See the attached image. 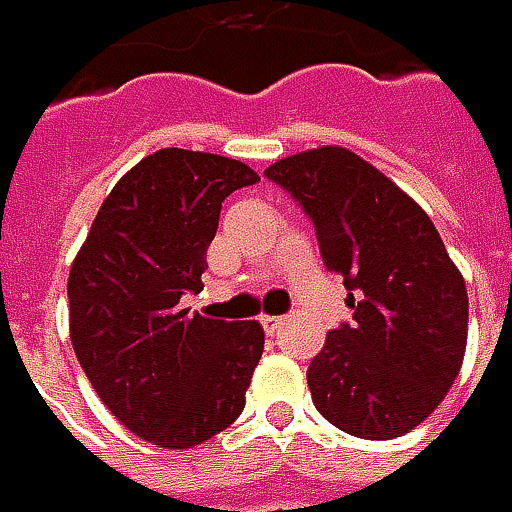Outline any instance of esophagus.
Returning a JSON list of instances; mask_svg holds the SVG:
<instances>
[{
    "label": "esophagus",
    "instance_id": "obj_1",
    "mask_svg": "<svg viewBox=\"0 0 512 512\" xmlns=\"http://www.w3.org/2000/svg\"><path fill=\"white\" fill-rule=\"evenodd\" d=\"M259 322H262V327H265L267 336H273V333H276V330L282 327V316H262Z\"/></svg>",
    "mask_w": 512,
    "mask_h": 512
}]
</instances>
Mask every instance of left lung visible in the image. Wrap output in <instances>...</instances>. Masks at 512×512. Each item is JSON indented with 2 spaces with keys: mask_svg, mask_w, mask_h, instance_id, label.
Masks as SVG:
<instances>
[{
  "mask_svg": "<svg viewBox=\"0 0 512 512\" xmlns=\"http://www.w3.org/2000/svg\"><path fill=\"white\" fill-rule=\"evenodd\" d=\"M265 176L305 210L353 310L307 367L316 410L359 439L410 433L456 382L467 344V290L439 230L344 148L287 156Z\"/></svg>",
  "mask_w": 512,
  "mask_h": 512,
  "instance_id": "obj_1",
  "label": "left lung"
}]
</instances>
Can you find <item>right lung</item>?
I'll use <instances>...</instances> for the list:
<instances>
[{"label": "right lung", "instance_id": "right-lung-1", "mask_svg": "<svg viewBox=\"0 0 512 512\" xmlns=\"http://www.w3.org/2000/svg\"><path fill=\"white\" fill-rule=\"evenodd\" d=\"M256 182L236 159L159 150L116 182L70 267L76 359L145 442L185 450L245 410L265 330L190 313L182 296L202 287L222 202Z\"/></svg>", "mask_w": 512, "mask_h": 512}]
</instances>
